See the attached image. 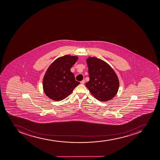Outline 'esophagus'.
I'll list each match as a JSON object with an SVG mask.
<instances>
[{
  "mask_svg": "<svg viewBox=\"0 0 160 160\" xmlns=\"http://www.w3.org/2000/svg\"><path fill=\"white\" fill-rule=\"evenodd\" d=\"M85 80H83L81 81L80 83L81 84H83L85 83Z\"/></svg>",
  "mask_w": 160,
  "mask_h": 160,
  "instance_id": "34e87169",
  "label": "esophagus"
}]
</instances>
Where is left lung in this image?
<instances>
[{
	"label": "left lung",
	"instance_id": "8db88e82",
	"mask_svg": "<svg viewBox=\"0 0 160 160\" xmlns=\"http://www.w3.org/2000/svg\"><path fill=\"white\" fill-rule=\"evenodd\" d=\"M89 81L85 84L93 96L106 102L114 97L119 88V80L113 68L103 60L89 57L86 59Z\"/></svg>",
	"mask_w": 160,
	"mask_h": 160
}]
</instances>
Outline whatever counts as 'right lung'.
<instances>
[{"instance_id": "right-lung-1", "label": "right lung", "mask_w": 160, "mask_h": 160, "mask_svg": "<svg viewBox=\"0 0 160 160\" xmlns=\"http://www.w3.org/2000/svg\"><path fill=\"white\" fill-rule=\"evenodd\" d=\"M78 59L77 56L66 55L57 58L49 66L43 79V89L48 98L56 101L62 100L79 84L71 72Z\"/></svg>"}]
</instances>
